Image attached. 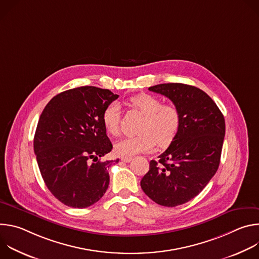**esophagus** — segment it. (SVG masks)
Listing matches in <instances>:
<instances>
[{"instance_id":"1","label":"esophagus","mask_w":259,"mask_h":259,"mask_svg":"<svg viewBox=\"0 0 259 259\" xmlns=\"http://www.w3.org/2000/svg\"><path fill=\"white\" fill-rule=\"evenodd\" d=\"M121 160L125 163H129L132 161V158L131 157H121Z\"/></svg>"}]
</instances>
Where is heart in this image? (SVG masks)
<instances>
[{
	"instance_id": "obj_1",
	"label": "heart",
	"mask_w": 259,
	"mask_h": 259,
	"mask_svg": "<svg viewBox=\"0 0 259 259\" xmlns=\"http://www.w3.org/2000/svg\"><path fill=\"white\" fill-rule=\"evenodd\" d=\"M131 106L144 116L140 124L139 135L121 139L115 144V152L123 157L151 152L156 143L168 146L178 133L181 115L173 103L163 104V101L152 94L142 93L130 99ZM120 105L109 103L102 113V123L106 132L117 136L120 132Z\"/></svg>"
}]
</instances>
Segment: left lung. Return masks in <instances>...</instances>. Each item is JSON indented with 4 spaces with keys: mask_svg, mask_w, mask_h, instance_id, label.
<instances>
[{
    "mask_svg": "<svg viewBox=\"0 0 259 259\" xmlns=\"http://www.w3.org/2000/svg\"><path fill=\"white\" fill-rule=\"evenodd\" d=\"M150 91L168 97L181 115L177 135L159 161L150 162L141 179L145 195L175 207L199 195L216 173L226 134L224 115L203 90L181 83L160 84Z\"/></svg>",
    "mask_w": 259,
    "mask_h": 259,
    "instance_id": "left-lung-1",
    "label": "left lung"
}]
</instances>
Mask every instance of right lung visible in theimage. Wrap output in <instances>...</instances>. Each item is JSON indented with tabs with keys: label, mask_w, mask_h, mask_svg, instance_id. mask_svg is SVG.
<instances>
[{
	"label": "right lung",
	"mask_w": 259,
	"mask_h": 259,
	"mask_svg": "<svg viewBox=\"0 0 259 259\" xmlns=\"http://www.w3.org/2000/svg\"><path fill=\"white\" fill-rule=\"evenodd\" d=\"M119 95L83 86L54 96L45 106L33 138L41 175L51 194L72 208H87L102 198L109 184L100 161L113 150L102 123L104 108Z\"/></svg>",
	"instance_id": "1"
}]
</instances>
